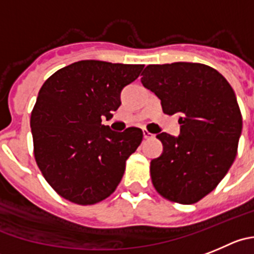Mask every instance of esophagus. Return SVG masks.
Masks as SVG:
<instances>
[{
  "label": "esophagus",
  "instance_id": "obj_1",
  "mask_svg": "<svg viewBox=\"0 0 254 254\" xmlns=\"http://www.w3.org/2000/svg\"><path fill=\"white\" fill-rule=\"evenodd\" d=\"M143 134H144V139H151L154 136V134H151V132L148 131V130H143Z\"/></svg>",
  "mask_w": 254,
  "mask_h": 254
}]
</instances>
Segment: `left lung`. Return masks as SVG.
Instances as JSON below:
<instances>
[{"label": "left lung", "instance_id": "1", "mask_svg": "<svg viewBox=\"0 0 254 254\" xmlns=\"http://www.w3.org/2000/svg\"><path fill=\"white\" fill-rule=\"evenodd\" d=\"M144 87L162 100L167 115L179 114L181 136L156 135L164 146L150 163L154 188L163 198L193 204L217 188L236 159L242 114L222 73L198 63L148 65Z\"/></svg>", "mask_w": 254, "mask_h": 254}]
</instances>
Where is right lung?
<instances>
[{"label": "right lung", "mask_w": 254, "mask_h": 254, "mask_svg": "<svg viewBox=\"0 0 254 254\" xmlns=\"http://www.w3.org/2000/svg\"><path fill=\"white\" fill-rule=\"evenodd\" d=\"M143 67L77 61L52 73L40 89L31 113L35 160L51 188L68 202L96 204L119 186L143 131H113L101 118L118 110L120 91Z\"/></svg>", "instance_id": "right-lung-1"}]
</instances>
